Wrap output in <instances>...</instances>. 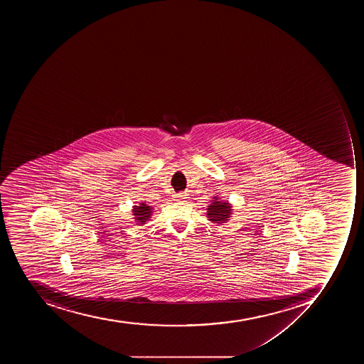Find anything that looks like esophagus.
<instances>
[{
    "label": "esophagus",
    "mask_w": 364,
    "mask_h": 364,
    "mask_svg": "<svg viewBox=\"0 0 364 364\" xmlns=\"http://www.w3.org/2000/svg\"><path fill=\"white\" fill-rule=\"evenodd\" d=\"M174 198L176 200H186L188 197H186V195H184V193H178V195L174 196Z\"/></svg>",
    "instance_id": "1"
}]
</instances>
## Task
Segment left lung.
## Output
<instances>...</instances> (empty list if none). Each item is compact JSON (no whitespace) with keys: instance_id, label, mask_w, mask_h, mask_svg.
Returning <instances> with one entry per match:
<instances>
[{"instance_id":"obj_1","label":"left lung","mask_w":364,"mask_h":364,"mask_svg":"<svg viewBox=\"0 0 364 364\" xmlns=\"http://www.w3.org/2000/svg\"><path fill=\"white\" fill-rule=\"evenodd\" d=\"M231 214V206L228 203H220V201H215L213 205L208 207L209 220H212L214 223H225L228 218Z\"/></svg>"}]
</instances>
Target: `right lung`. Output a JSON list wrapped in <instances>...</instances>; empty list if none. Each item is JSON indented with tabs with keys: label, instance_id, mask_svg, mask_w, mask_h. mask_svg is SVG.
I'll use <instances>...</instances> for the list:
<instances>
[{
	"label": "right lung",
	"instance_id": "obj_1",
	"mask_svg": "<svg viewBox=\"0 0 364 364\" xmlns=\"http://www.w3.org/2000/svg\"><path fill=\"white\" fill-rule=\"evenodd\" d=\"M151 210L152 208H150V206L142 203L140 206H134V209H133L134 214L133 215L135 216V220L140 222L141 224H144L146 220H149L151 216Z\"/></svg>",
	"mask_w": 364,
	"mask_h": 364
}]
</instances>
